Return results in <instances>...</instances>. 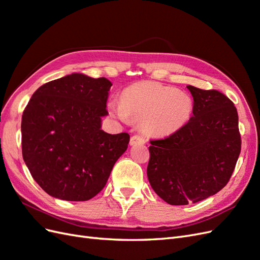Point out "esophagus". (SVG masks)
I'll use <instances>...</instances> for the list:
<instances>
[{
    "label": "esophagus",
    "mask_w": 260,
    "mask_h": 260,
    "mask_svg": "<svg viewBox=\"0 0 260 260\" xmlns=\"http://www.w3.org/2000/svg\"><path fill=\"white\" fill-rule=\"evenodd\" d=\"M146 142L145 138H143L142 136H139V135H136V136H132L131 137V140H130V144L131 145H136V144H143Z\"/></svg>",
    "instance_id": "1"
}]
</instances>
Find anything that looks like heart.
<instances>
[{
  "label": "heart",
  "mask_w": 260,
  "mask_h": 260,
  "mask_svg": "<svg viewBox=\"0 0 260 260\" xmlns=\"http://www.w3.org/2000/svg\"><path fill=\"white\" fill-rule=\"evenodd\" d=\"M109 111L121 120L141 122L148 136L166 137L190 119L193 102L188 94L154 81H142L125 89L120 103L112 102Z\"/></svg>",
  "instance_id": "heart-1"
}]
</instances>
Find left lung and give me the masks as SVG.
I'll use <instances>...</instances> for the list:
<instances>
[{
	"mask_svg": "<svg viewBox=\"0 0 260 260\" xmlns=\"http://www.w3.org/2000/svg\"><path fill=\"white\" fill-rule=\"evenodd\" d=\"M193 116L164 139L151 140L147 178L170 205L198 203L223 188L241 153L239 116L233 102L217 90L187 85Z\"/></svg>",
	"mask_w": 260,
	"mask_h": 260,
	"instance_id": "8db88e82",
	"label": "left lung"
}]
</instances>
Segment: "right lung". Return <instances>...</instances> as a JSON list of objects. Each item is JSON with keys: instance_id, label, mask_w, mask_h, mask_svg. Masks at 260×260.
<instances>
[{"instance_id": "right-lung-1", "label": "right lung", "mask_w": 260, "mask_h": 260, "mask_svg": "<svg viewBox=\"0 0 260 260\" xmlns=\"http://www.w3.org/2000/svg\"><path fill=\"white\" fill-rule=\"evenodd\" d=\"M112 82L72 74L41 85L21 118V149L31 176L53 198L83 202L105 186L130 136L101 129Z\"/></svg>"}]
</instances>
